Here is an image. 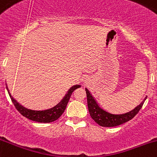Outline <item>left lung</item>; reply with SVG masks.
Returning a JSON list of instances; mask_svg holds the SVG:
<instances>
[{
	"mask_svg": "<svg viewBox=\"0 0 157 157\" xmlns=\"http://www.w3.org/2000/svg\"><path fill=\"white\" fill-rule=\"evenodd\" d=\"M85 90H86V98H87V106L90 115L97 124L104 127H117L133 119L138 113L140 109L142 108L144 101L147 97H146L145 99L141 102L140 104L138 105L136 107H135L130 112L124 114H112L106 112L99 106L94 97L86 88H85Z\"/></svg>",
	"mask_w": 157,
	"mask_h": 157,
	"instance_id": "left-lung-1",
	"label": "left lung"
}]
</instances>
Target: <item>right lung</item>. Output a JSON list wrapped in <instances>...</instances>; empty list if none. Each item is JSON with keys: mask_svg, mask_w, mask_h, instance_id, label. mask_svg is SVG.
<instances>
[{"mask_svg": "<svg viewBox=\"0 0 157 157\" xmlns=\"http://www.w3.org/2000/svg\"><path fill=\"white\" fill-rule=\"evenodd\" d=\"M79 87H80V85L78 84L71 86L68 90L66 95L64 96V97L62 99L60 103H57L54 107L51 108V109H45V110H33V109H30L24 107V106L20 104L15 99H13V97H12L11 94L9 92V90L7 87V90L13 105H14L16 109H17L18 112L21 115H23L26 118L30 120V121H36V122L38 123H51L53 122V121H57L59 117L63 114L65 109H66L67 105L69 102L70 98H71V94L74 92V90H75L76 89Z\"/></svg>", "mask_w": 157, "mask_h": 157, "instance_id": "1", "label": "right lung"}]
</instances>
